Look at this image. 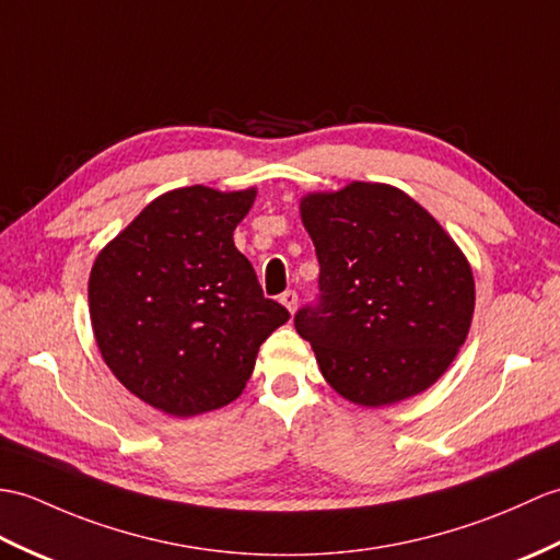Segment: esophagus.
<instances>
[{
  "label": "esophagus",
  "mask_w": 560,
  "mask_h": 560,
  "mask_svg": "<svg viewBox=\"0 0 560 560\" xmlns=\"http://www.w3.org/2000/svg\"><path fill=\"white\" fill-rule=\"evenodd\" d=\"M281 305L291 312H295V307H298V293L295 291H285V293H281Z\"/></svg>",
  "instance_id": "34e87169"
}]
</instances>
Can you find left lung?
<instances>
[{
  "label": "left lung",
  "mask_w": 560,
  "mask_h": 560,
  "mask_svg": "<svg viewBox=\"0 0 560 560\" xmlns=\"http://www.w3.org/2000/svg\"><path fill=\"white\" fill-rule=\"evenodd\" d=\"M301 217L319 259V298L293 322L324 380L365 408L422 394L470 331L475 279L458 245L384 184L310 192Z\"/></svg>",
  "instance_id": "obj_1"
}]
</instances>
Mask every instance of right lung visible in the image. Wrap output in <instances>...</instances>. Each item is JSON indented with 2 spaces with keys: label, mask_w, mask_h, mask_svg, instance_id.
<instances>
[{
  "label": "right lung",
  "mask_w": 560,
  "mask_h": 560,
  "mask_svg": "<svg viewBox=\"0 0 560 560\" xmlns=\"http://www.w3.org/2000/svg\"><path fill=\"white\" fill-rule=\"evenodd\" d=\"M255 195L168 190L90 271V322L104 362L133 396L174 418L236 400L259 346L289 319L233 245Z\"/></svg>",
  "instance_id": "add662e5"
}]
</instances>
